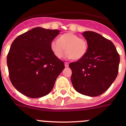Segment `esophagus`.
Listing matches in <instances>:
<instances>
[{
    "mask_svg": "<svg viewBox=\"0 0 126 126\" xmlns=\"http://www.w3.org/2000/svg\"><path fill=\"white\" fill-rule=\"evenodd\" d=\"M64 65H65V67H67L69 66V63L68 62H65V63H64Z\"/></svg>",
    "mask_w": 126,
    "mask_h": 126,
    "instance_id": "esophagus-1",
    "label": "esophagus"
}]
</instances>
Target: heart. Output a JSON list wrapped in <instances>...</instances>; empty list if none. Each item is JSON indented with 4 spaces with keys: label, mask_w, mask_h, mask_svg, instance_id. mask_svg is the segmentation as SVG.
<instances>
[{
    "label": "heart",
    "mask_w": 126,
    "mask_h": 126,
    "mask_svg": "<svg viewBox=\"0 0 126 126\" xmlns=\"http://www.w3.org/2000/svg\"><path fill=\"white\" fill-rule=\"evenodd\" d=\"M50 49L57 58L62 57L66 50V57L74 60L83 59L87 53L88 43L83 38L73 33L62 34L50 43Z\"/></svg>",
    "instance_id": "heart-1"
}]
</instances>
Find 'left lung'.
I'll return each mask as SVG.
<instances>
[{"label":"left lung","mask_w":126,"mask_h":126,"mask_svg":"<svg viewBox=\"0 0 126 126\" xmlns=\"http://www.w3.org/2000/svg\"><path fill=\"white\" fill-rule=\"evenodd\" d=\"M88 43L85 56L71 62V82L76 91L97 96L107 90L117 78L120 56L111 41L93 32H84Z\"/></svg>","instance_id":"8db88e82"}]
</instances>
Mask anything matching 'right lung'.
I'll use <instances>...</instances> for the list:
<instances>
[{
	"label": "right lung",
	"instance_id": "add662e5",
	"mask_svg": "<svg viewBox=\"0 0 126 126\" xmlns=\"http://www.w3.org/2000/svg\"><path fill=\"white\" fill-rule=\"evenodd\" d=\"M60 31L37 27L17 36L7 57L9 78L17 91L40 98L53 89L64 63L53 55L50 43Z\"/></svg>",
	"mask_w": 126,
	"mask_h": 126
}]
</instances>
